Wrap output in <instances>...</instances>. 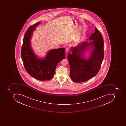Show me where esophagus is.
Listing matches in <instances>:
<instances>
[{
    "mask_svg": "<svg viewBox=\"0 0 126 126\" xmlns=\"http://www.w3.org/2000/svg\"><path fill=\"white\" fill-rule=\"evenodd\" d=\"M69 49H70V48H69V47H66V48H65V51L66 52H68V51H69Z\"/></svg>",
    "mask_w": 126,
    "mask_h": 126,
    "instance_id": "34e87169",
    "label": "esophagus"
}]
</instances>
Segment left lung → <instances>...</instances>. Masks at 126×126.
I'll return each mask as SVG.
<instances>
[{
  "label": "left lung",
  "mask_w": 126,
  "mask_h": 126,
  "mask_svg": "<svg viewBox=\"0 0 126 126\" xmlns=\"http://www.w3.org/2000/svg\"><path fill=\"white\" fill-rule=\"evenodd\" d=\"M91 43L82 42L72 48V53L68 55L70 64V77L73 81L82 82L95 77L100 71L104 56V42L100 31L95 28V32L89 37ZM92 45L94 48L87 60L82 59V53L87 47Z\"/></svg>",
  "instance_id": "8db88e82"
}]
</instances>
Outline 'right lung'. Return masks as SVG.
Instances as JSON below:
<instances>
[{
    "mask_svg": "<svg viewBox=\"0 0 126 126\" xmlns=\"http://www.w3.org/2000/svg\"><path fill=\"white\" fill-rule=\"evenodd\" d=\"M40 22L31 25L26 31L21 48V57L26 72L31 76L40 81L53 78L57 64L65 58V48L51 49L44 59L37 58L31 47L32 32Z\"/></svg>",
    "mask_w": 126,
    "mask_h": 126,
    "instance_id": "add662e5",
    "label": "right lung"
}]
</instances>
